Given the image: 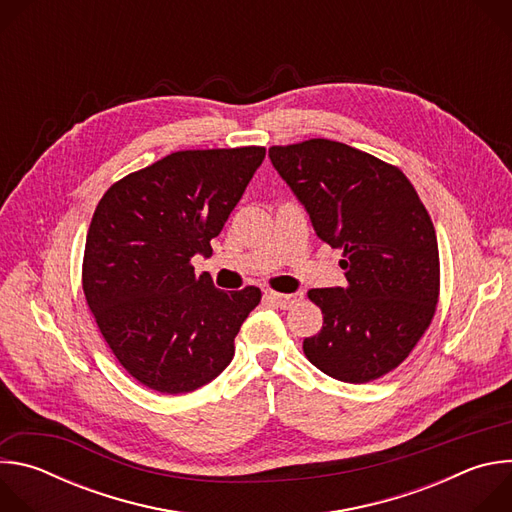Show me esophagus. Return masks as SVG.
Here are the masks:
<instances>
[{
  "label": "esophagus",
  "instance_id": "esophagus-1",
  "mask_svg": "<svg viewBox=\"0 0 512 512\" xmlns=\"http://www.w3.org/2000/svg\"><path fill=\"white\" fill-rule=\"evenodd\" d=\"M265 298L269 300V302H273L277 308H291L294 304H298L302 298H304V294L302 291H296V294H277V291H265Z\"/></svg>",
  "mask_w": 512,
  "mask_h": 512
}]
</instances>
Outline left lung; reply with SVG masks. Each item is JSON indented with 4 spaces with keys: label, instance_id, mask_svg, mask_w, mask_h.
<instances>
[{
    "label": "left lung",
    "instance_id": "1",
    "mask_svg": "<svg viewBox=\"0 0 512 512\" xmlns=\"http://www.w3.org/2000/svg\"><path fill=\"white\" fill-rule=\"evenodd\" d=\"M269 158L316 235L344 257V287L308 291L324 316L304 340L308 360L354 385L387 375L429 328L440 298V253L423 202L397 166L340 141L273 145Z\"/></svg>",
    "mask_w": 512,
    "mask_h": 512
}]
</instances>
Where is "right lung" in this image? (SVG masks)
Listing matches in <instances>:
<instances>
[{
    "instance_id": "add662e5",
    "label": "right lung",
    "mask_w": 512,
    "mask_h": 512,
    "mask_svg": "<svg viewBox=\"0 0 512 512\" xmlns=\"http://www.w3.org/2000/svg\"><path fill=\"white\" fill-rule=\"evenodd\" d=\"M265 148L186 150L127 174L99 200L87 233L83 291L121 367L164 395L200 389L235 354L261 289H216L196 275Z\"/></svg>"
}]
</instances>
